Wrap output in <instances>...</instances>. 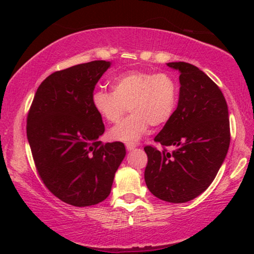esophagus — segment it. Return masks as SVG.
<instances>
[{"label": "esophagus", "mask_w": 254, "mask_h": 254, "mask_svg": "<svg viewBox=\"0 0 254 254\" xmlns=\"http://www.w3.org/2000/svg\"><path fill=\"white\" fill-rule=\"evenodd\" d=\"M135 147H136V144L131 143V142H127V143H126V149H127V150H129V151L134 150Z\"/></svg>", "instance_id": "34e87169"}]
</instances>
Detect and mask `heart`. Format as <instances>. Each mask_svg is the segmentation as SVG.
I'll return each instance as SVG.
<instances>
[{
	"mask_svg": "<svg viewBox=\"0 0 254 254\" xmlns=\"http://www.w3.org/2000/svg\"><path fill=\"white\" fill-rule=\"evenodd\" d=\"M112 90H96L91 103L96 112L110 124L118 123L129 109L130 116L110 130V137L116 141H136L149 125L164 126L178 105L179 85L168 72H123L112 81Z\"/></svg>",
	"mask_w": 254,
	"mask_h": 254,
	"instance_id": "obj_1",
	"label": "heart"
}]
</instances>
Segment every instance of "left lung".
<instances>
[{
  "label": "left lung",
  "mask_w": 254,
  "mask_h": 254,
  "mask_svg": "<svg viewBox=\"0 0 254 254\" xmlns=\"http://www.w3.org/2000/svg\"><path fill=\"white\" fill-rule=\"evenodd\" d=\"M180 72L179 100L171 120L147 145L144 180L158 199L184 203L204 192L223 164L230 144L228 105L220 88L195 65L169 62ZM166 146H173L171 153Z\"/></svg>",
  "instance_id": "1"
}]
</instances>
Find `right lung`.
I'll return each instance as SVG.
<instances>
[{"label": "right lung", "mask_w": 254, "mask_h": 254, "mask_svg": "<svg viewBox=\"0 0 254 254\" xmlns=\"http://www.w3.org/2000/svg\"><path fill=\"white\" fill-rule=\"evenodd\" d=\"M110 61H91L44 79L27 114L26 134L45 186L64 202L88 207L110 195L126 156L121 142L103 144L102 117L91 103Z\"/></svg>", "instance_id": "add662e5"}]
</instances>
